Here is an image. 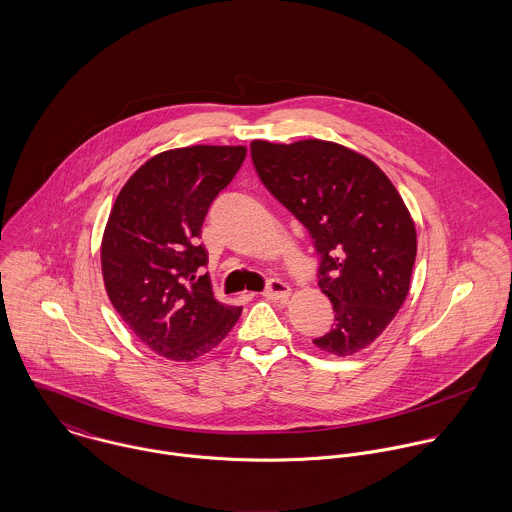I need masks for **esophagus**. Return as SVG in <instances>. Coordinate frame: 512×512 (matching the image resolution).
Wrapping results in <instances>:
<instances>
[{"instance_id": "obj_1", "label": "esophagus", "mask_w": 512, "mask_h": 512, "mask_svg": "<svg viewBox=\"0 0 512 512\" xmlns=\"http://www.w3.org/2000/svg\"><path fill=\"white\" fill-rule=\"evenodd\" d=\"M290 293H292V288L286 282L272 280L262 295L266 299H272V301H286L290 297Z\"/></svg>"}]
</instances>
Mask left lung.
<instances>
[{"instance_id":"obj_1","label":"left lung","mask_w":512,"mask_h":512,"mask_svg":"<svg viewBox=\"0 0 512 512\" xmlns=\"http://www.w3.org/2000/svg\"><path fill=\"white\" fill-rule=\"evenodd\" d=\"M266 189L311 234L319 288L335 311L315 347L337 357L366 349L410 292L416 226L386 173L366 155L325 140L250 144Z\"/></svg>"}]
</instances>
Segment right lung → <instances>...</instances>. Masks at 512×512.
<instances>
[{
    "label": "right lung",
    "mask_w": 512,
    "mask_h": 512,
    "mask_svg": "<svg viewBox=\"0 0 512 512\" xmlns=\"http://www.w3.org/2000/svg\"><path fill=\"white\" fill-rule=\"evenodd\" d=\"M246 157L244 146L167 149L126 181L104 228V288L124 323L153 353L191 363L236 325L242 307L215 299L201 236L211 203Z\"/></svg>",
    "instance_id": "add662e5"
}]
</instances>
